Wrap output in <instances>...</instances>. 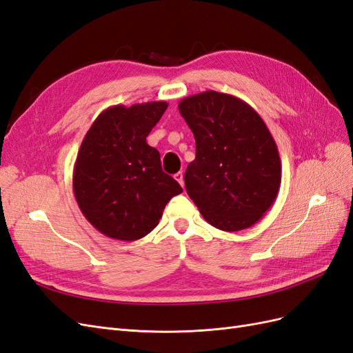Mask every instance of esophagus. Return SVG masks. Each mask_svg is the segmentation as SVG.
<instances>
[{"instance_id": "esophagus-1", "label": "esophagus", "mask_w": 353, "mask_h": 353, "mask_svg": "<svg viewBox=\"0 0 353 353\" xmlns=\"http://www.w3.org/2000/svg\"><path fill=\"white\" fill-rule=\"evenodd\" d=\"M174 178L178 181L179 185L184 188V175H183V172H178V174H175V175H174Z\"/></svg>"}]
</instances>
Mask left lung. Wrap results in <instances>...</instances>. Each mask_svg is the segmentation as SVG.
<instances>
[{
	"instance_id": "left-lung-1",
	"label": "left lung",
	"mask_w": 353,
	"mask_h": 353,
	"mask_svg": "<svg viewBox=\"0 0 353 353\" xmlns=\"http://www.w3.org/2000/svg\"><path fill=\"white\" fill-rule=\"evenodd\" d=\"M178 109L196 140V159L184 175L187 194L215 228H250L281 185V160L268 126L231 94H194Z\"/></svg>"
}]
</instances>
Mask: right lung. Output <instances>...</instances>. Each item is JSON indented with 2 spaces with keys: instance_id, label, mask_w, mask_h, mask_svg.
I'll return each mask as SVG.
<instances>
[{
  "instance_id": "right-lung-1",
  "label": "right lung",
  "mask_w": 353,
  "mask_h": 353,
  "mask_svg": "<svg viewBox=\"0 0 353 353\" xmlns=\"http://www.w3.org/2000/svg\"><path fill=\"white\" fill-rule=\"evenodd\" d=\"M166 109V101L112 105L83 137L73 193L82 215L105 237L143 239L157 227L168 201L183 193L145 141Z\"/></svg>"
}]
</instances>
